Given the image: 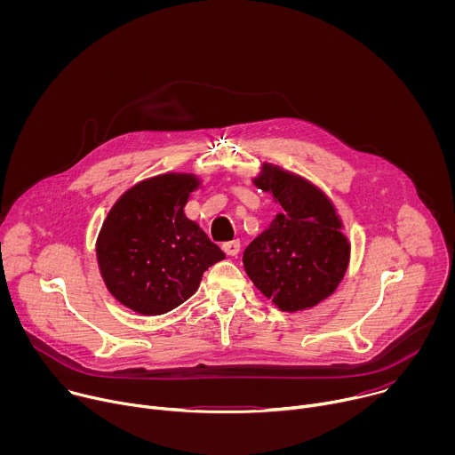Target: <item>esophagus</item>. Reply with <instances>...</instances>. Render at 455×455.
Here are the masks:
<instances>
[{
    "label": "esophagus",
    "instance_id": "34e87169",
    "mask_svg": "<svg viewBox=\"0 0 455 455\" xmlns=\"http://www.w3.org/2000/svg\"><path fill=\"white\" fill-rule=\"evenodd\" d=\"M223 250H225V253L227 255H237L239 251H241V243H239V239H234V241H227V243H223Z\"/></svg>",
    "mask_w": 455,
    "mask_h": 455
}]
</instances>
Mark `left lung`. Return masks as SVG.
I'll list each match as a JSON object with an SVG mask.
<instances>
[{
	"mask_svg": "<svg viewBox=\"0 0 455 455\" xmlns=\"http://www.w3.org/2000/svg\"><path fill=\"white\" fill-rule=\"evenodd\" d=\"M253 183L274 194L283 212L244 250L243 265L255 288L283 311L328 299L346 275L349 241L333 204L307 180L263 164Z\"/></svg>",
	"mask_w": 455,
	"mask_h": 455,
	"instance_id": "1",
	"label": "left lung"
}]
</instances>
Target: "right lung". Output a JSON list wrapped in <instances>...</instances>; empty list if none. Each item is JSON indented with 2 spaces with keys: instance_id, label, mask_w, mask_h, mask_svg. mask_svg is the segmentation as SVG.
Segmentation results:
<instances>
[{
  "instance_id": "obj_1",
  "label": "right lung",
  "mask_w": 455,
  "mask_h": 455,
  "mask_svg": "<svg viewBox=\"0 0 455 455\" xmlns=\"http://www.w3.org/2000/svg\"><path fill=\"white\" fill-rule=\"evenodd\" d=\"M200 187L194 174L169 172L137 183L108 212L97 261L109 293L140 315H162L198 290L225 253L183 209Z\"/></svg>"
}]
</instances>
